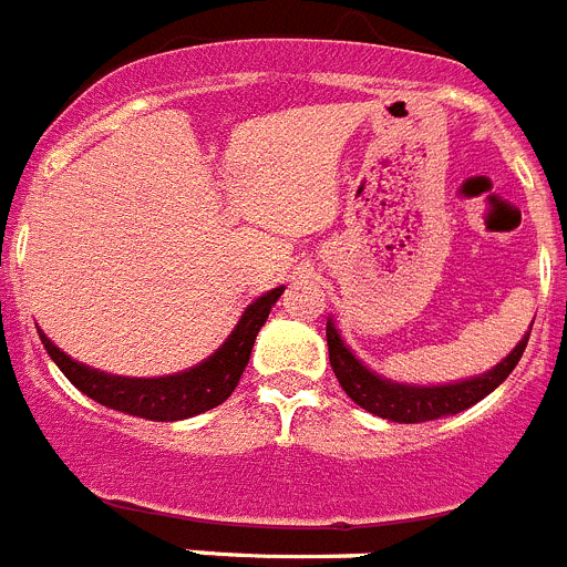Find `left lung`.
I'll list each match as a JSON object with an SVG mask.
<instances>
[{
    "mask_svg": "<svg viewBox=\"0 0 567 567\" xmlns=\"http://www.w3.org/2000/svg\"><path fill=\"white\" fill-rule=\"evenodd\" d=\"M530 334V329H528ZM528 334L514 346V352L497 363L491 372L480 374V378L460 380V383H445V385H409V383H394L372 369H365L352 349L340 340L338 329L329 320L327 323V343H329V363L343 385V392L365 409V412L378 414L383 420H394V423H425V420H437L445 414L465 412L468 405L480 403L485 394H491L514 372V365L523 358L525 346H528Z\"/></svg>",
    "mask_w": 567,
    "mask_h": 567,
    "instance_id": "8db88e82",
    "label": "left lung"
}]
</instances>
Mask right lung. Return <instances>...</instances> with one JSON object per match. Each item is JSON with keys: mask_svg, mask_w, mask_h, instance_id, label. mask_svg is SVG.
I'll use <instances>...</instances> for the list:
<instances>
[{"mask_svg": "<svg viewBox=\"0 0 567 567\" xmlns=\"http://www.w3.org/2000/svg\"><path fill=\"white\" fill-rule=\"evenodd\" d=\"M280 292L284 287L252 300L221 349L209 354L204 363L193 365L189 372L167 374V378H118V374L99 372V369H90L64 354L59 346H53V340L44 338V332H39V338L64 378L90 400L115 409V412L133 414V417L173 423V420H187L209 412L235 392V385L249 363V354H252L255 338H258L260 327L267 323L269 309L275 307Z\"/></svg>", "mask_w": 567, "mask_h": 567, "instance_id": "obj_1", "label": "right lung"}]
</instances>
